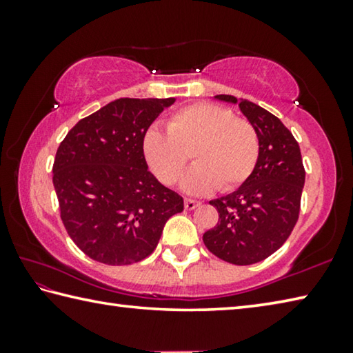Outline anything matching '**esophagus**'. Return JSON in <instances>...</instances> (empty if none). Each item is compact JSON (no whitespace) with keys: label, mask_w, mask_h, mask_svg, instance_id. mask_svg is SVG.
<instances>
[{"label":"esophagus","mask_w":353,"mask_h":353,"mask_svg":"<svg viewBox=\"0 0 353 353\" xmlns=\"http://www.w3.org/2000/svg\"><path fill=\"white\" fill-rule=\"evenodd\" d=\"M201 204V202L194 201V199H190V198H185V210H193Z\"/></svg>","instance_id":"esophagus-1"}]
</instances>
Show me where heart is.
I'll use <instances>...</instances> for the list:
<instances>
[{"label": "heart", "mask_w": 353, "mask_h": 353, "mask_svg": "<svg viewBox=\"0 0 353 353\" xmlns=\"http://www.w3.org/2000/svg\"><path fill=\"white\" fill-rule=\"evenodd\" d=\"M149 168L162 183L172 185L187 168L191 154L196 163L185 176L187 193L204 194L218 188L232 191L252 174L260 155V139L248 119L216 104L182 107L166 121V130L151 128L143 137Z\"/></svg>", "instance_id": "obj_1"}]
</instances>
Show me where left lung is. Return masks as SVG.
Listing matches in <instances>:
<instances>
[{"instance_id": "left-lung-1", "label": "left lung", "mask_w": 353, "mask_h": 353, "mask_svg": "<svg viewBox=\"0 0 353 353\" xmlns=\"http://www.w3.org/2000/svg\"><path fill=\"white\" fill-rule=\"evenodd\" d=\"M238 103L256 129L260 155L255 170L234 193L210 201L219 219L202 240L218 259L238 266L268 259L288 240L301 212L305 168L299 143L272 113L250 101L216 94Z\"/></svg>"}]
</instances>
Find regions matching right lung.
Listing matches in <instances>:
<instances>
[{"instance_id":"add662e5","label":"right lung","mask_w":353,"mask_h":353,"mask_svg":"<svg viewBox=\"0 0 353 353\" xmlns=\"http://www.w3.org/2000/svg\"><path fill=\"white\" fill-rule=\"evenodd\" d=\"M174 98H119L82 118L57 148L52 183L68 235L110 266L141 261L157 248L183 199L163 187L143 152V137Z\"/></svg>"}]
</instances>
